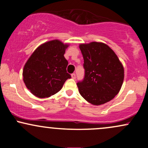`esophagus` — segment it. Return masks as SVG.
Listing matches in <instances>:
<instances>
[{
	"label": "esophagus",
	"instance_id": "obj_1",
	"mask_svg": "<svg viewBox=\"0 0 148 148\" xmlns=\"http://www.w3.org/2000/svg\"><path fill=\"white\" fill-rule=\"evenodd\" d=\"M71 76H72V78L73 79H76V74H72Z\"/></svg>",
	"mask_w": 148,
	"mask_h": 148
}]
</instances>
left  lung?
<instances>
[{
    "instance_id": "1",
    "label": "left lung",
    "mask_w": 148,
    "mask_h": 148,
    "mask_svg": "<svg viewBox=\"0 0 148 148\" xmlns=\"http://www.w3.org/2000/svg\"><path fill=\"white\" fill-rule=\"evenodd\" d=\"M84 57V79L77 83L79 93L93 105L111 101L120 91L124 80L123 66L112 49L101 42L79 45Z\"/></svg>"
}]
</instances>
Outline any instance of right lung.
Returning <instances> with one entry per match:
<instances>
[{"mask_svg":"<svg viewBox=\"0 0 148 148\" xmlns=\"http://www.w3.org/2000/svg\"><path fill=\"white\" fill-rule=\"evenodd\" d=\"M68 45L58 40L42 44L35 49L23 70V82L32 94L49 97L60 91L71 75L67 72L68 62L64 57Z\"/></svg>","mask_w":148,"mask_h":148,"instance_id":"1","label":"right lung"}]
</instances>
